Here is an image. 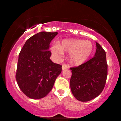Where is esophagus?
Returning a JSON list of instances; mask_svg holds the SVG:
<instances>
[{
	"mask_svg": "<svg viewBox=\"0 0 121 121\" xmlns=\"http://www.w3.org/2000/svg\"><path fill=\"white\" fill-rule=\"evenodd\" d=\"M69 68V66H68V65H66V64H63L62 66V70H64V69H68Z\"/></svg>",
	"mask_w": 121,
	"mask_h": 121,
	"instance_id": "34e87169",
	"label": "esophagus"
}]
</instances>
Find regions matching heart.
Returning <instances> with one entry per match:
<instances>
[{"instance_id":"1","label":"heart","mask_w":121,"mask_h":121,"mask_svg":"<svg viewBox=\"0 0 121 121\" xmlns=\"http://www.w3.org/2000/svg\"><path fill=\"white\" fill-rule=\"evenodd\" d=\"M54 55L60 56L63 51L69 53V58L72 63L78 65L82 64L89 57L93 51V45L88 40L79 39H65L60 45L55 43L51 48Z\"/></svg>"}]
</instances>
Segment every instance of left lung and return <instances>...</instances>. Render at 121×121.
Masks as SVG:
<instances>
[{
    "instance_id": "8db88e82",
    "label": "left lung",
    "mask_w": 121,
    "mask_h": 121,
    "mask_svg": "<svg viewBox=\"0 0 121 121\" xmlns=\"http://www.w3.org/2000/svg\"><path fill=\"white\" fill-rule=\"evenodd\" d=\"M96 47L94 57L77 67L70 68L72 93L81 102L91 101L98 96L106 84L108 76L106 52L98 43Z\"/></svg>"
}]
</instances>
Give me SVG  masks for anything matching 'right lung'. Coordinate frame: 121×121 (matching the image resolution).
<instances>
[{"label": "right lung", "mask_w": 121, "mask_h": 121, "mask_svg": "<svg viewBox=\"0 0 121 121\" xmlns=\"http://www.w3.org/2000/svg\"><path fill=\"white\" fill-rule=\"evenodd\" d=\"M57 32H41L29 38L19 53L16 80L29 98L40 99L52 90L62 65L50 59L49 44Z\"/></svg>", "instance_id": "obj_1"}]
</instances>
